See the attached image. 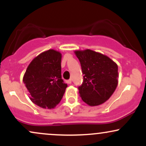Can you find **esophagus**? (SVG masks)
<instances>
[{
    "instance_id": "esophagus-1",
    "label": "esophagus",
    "mask_w": 146,
    "mask_h": 146,
    "mask_svg": "<svg viewBox=\"0 0 146 146\" xmlns=\"http://www.w3.org/2000/svg\"><path fill=\"white\" fill-rule=\"evenodd\" d=\"M66 82H67L68 84H71L72 83V80L71 79H70V80H68L66 81Z\"/></svg>"
}]
</instances>
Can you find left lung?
Listing matches in <instances>:
<instances>
[{
  "label": "left lung",
  "mask_w": 146,
  "mask_h": 146,
  "mask_svg": "<svg viewBox=\"0 0 146 146\" xmlns=\"http://www.w3.org/2000/svg\"><path fill=\"white\" fill-rule=\"evenodd\" d=\"M84 75L78 87L80 98L90 106L101 105L113 94L118 84V66L109 57L90 49L76 50Z\"/></svg>",
  "instance_id": "1"
}]
</instances>
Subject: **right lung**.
Segmentation results:
<instances>
[{"label":"right lung","mask_w":146,"mask_h":146,"mask_svg":"<svg viewBox=\"0 0 146 146\" xmlns=\"http://www.w3.org/2000/svg\"><path fill=\"white\" fill-rule=\"evenodd\" d=\"M62 54L54 49L45 51L32 60L23 81L31 101L43 108H54L61 101L67 84L61 75Z\"/></svg>","instance_id":"obj_1"}]
</instances>
